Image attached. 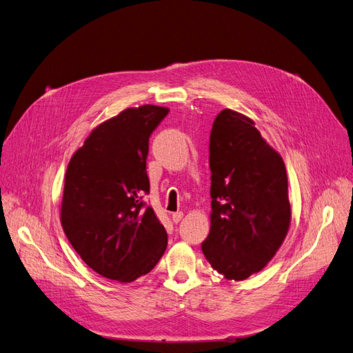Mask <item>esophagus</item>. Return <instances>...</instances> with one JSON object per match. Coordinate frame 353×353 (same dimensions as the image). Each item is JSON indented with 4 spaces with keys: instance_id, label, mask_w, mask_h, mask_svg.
I'll return each instance as SVG.
<instances>
[{
    "instance_id": "1",
    "label": "esophagus",
    "mask_w": 353,
    "mask_h": 353,
    "mask_svg": "<svg viewBox=\"0 0 353 353\" xmlns=\"http://www.w3.org/2000/svg\"><path fill=\"white\" fill-rule=\"evenodd\" d=\"M183 218H184V213L181 212V210H179V212H175L174 215H172V221H174L175 223H178V222H179L181 219H183Z\"/></svg>"
}]
</instances>
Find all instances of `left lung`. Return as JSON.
<instances>
[{"mask_svg":"<svg viewBox=\"0 0 353 353\" xmlns=\"http://www.w3.org/2000/svg\"><path fill=\"white\" fill-rule=\"evenodd\" d=\"M209 166L210 231L201 250L213 270L241 281L265 268L290 227L285 165L250 117L225 109L213 121Z\"/></svg>","mask_w":353,"mask_h":353,"instance_id":"8db88e82","label":"left lung"}]
</instances>
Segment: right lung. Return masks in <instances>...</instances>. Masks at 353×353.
<instances>
[{
  "instance_id": "add662e5",
  "label": "right lung",
  "mask_w": 353,
  "mask_h": 353,
  "mask_svg": "<svg viewBox=\"0 0 353 353\" xmlns=\"http://www.w3.org/2000/svg\"><path fill=\"white\" fill-rule=\"evenodd\" d=\"M169 109L144 104L94 128L72 156L60 221L73 249L95 272L131 283L162 258L168 234L143 196L148 138Z\"/></svg>"
}]
</instances>
